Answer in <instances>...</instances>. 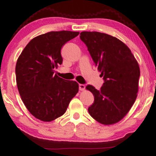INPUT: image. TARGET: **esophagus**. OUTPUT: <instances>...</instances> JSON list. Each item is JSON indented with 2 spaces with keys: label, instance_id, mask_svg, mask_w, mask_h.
<instances>
[{
  "label": "esophagus",
  "instance_id": "obj_1",
  "mask_svg": "<svg viewBox=\"0 0 156 156\" xmlns=\"http://www.w3.org/2000/svg\"><path fill=\"white\" fill-rule=\"evenodd\" d=\"M85 89V85L83 84H79V90L80 91H84Z\"/></svg>",
  "mask_w": 156,
  "mask_h": 156
}]
</instances>
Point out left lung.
Masks as SVG:
<instances>
[{"instance_id":"left-lung-1","label":"left lung","mask_w":156,"mask_h":156,"mask_svg":"<svg viewBox=\"0 0 156 156\" xmlns=\"http://www.w3.org/2000/svg\"><path fill=\"white\" fill-rule=\"evenodd\" d=\"M80 38L105 80L100 90L86 87L94 96L88 112L102 125H113L122 120L135 102L140 75L138 63L129 47L115 37L83 31Z\"/></svg>"}]
</instances>
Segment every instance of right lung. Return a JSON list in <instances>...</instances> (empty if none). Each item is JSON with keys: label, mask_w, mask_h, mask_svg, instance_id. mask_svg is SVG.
<instances>
[{"label": "right lung", "mask_w": 156, "mask_h": 156, "mask_svg": "<svg viewBox=\"0 0 156 156\" xmlns=\"http://www.w3.org/2000/svg\"><path fill=\"white\" fill-rule=\"evenodd\" d=\"M78 31H50L30 41L16 65L17 87L23 103L37 119L51 122L65 113L78 91L76 81L54 74L61 65L62 47Z\"/></svg>", "instance_id": "right-lung-1"}]
</instances>
